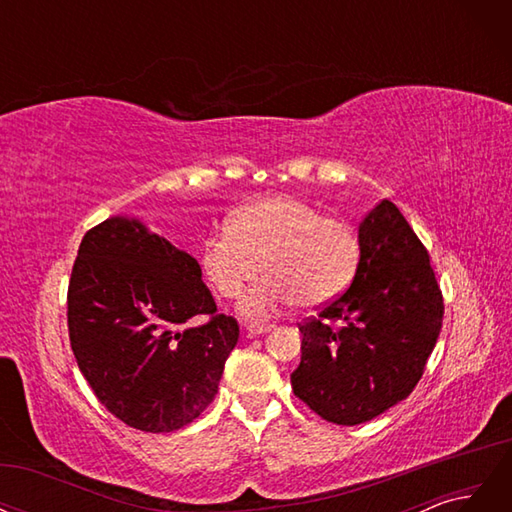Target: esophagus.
Instances as JSON below:
<instances>
[{
    "label": "esophagus",
    "mask_w": 512,
    "mask_h": 512,
    "mask_svg": "<svg viewBox=\"0 0 512 512\" xmlns=\"http://www.w3.org/2000/svg\"><path fill=\"white\" fill-rule=\"evenodd\" d=\"M245 329L250 335H260V333H267L273 329L271 322H258V320H247L245 322Z\"/></svg>",
    "instance_id": "1"
}]
</instances>
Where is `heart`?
<instances>
[{
    "label": "heart",
    "mask_w": 512,
    "mask_h": 512,
    "mask_svg": "<svg viewBox=\"0 0 512 512\" xmlns=\"http://www.w3.org/2000/svg\"><path fill=\"white\" fill-rule=\"evenodd\" d=\"M361 265V241L350 224L294 196H269L230 215L228 228L203 241L200 267L224 299H237L260 271L269 273L241 303L262 316L297 303L322 307L350 288Z\"/></svg>",
    "instance_id": "heart-1"
}]
</instances>
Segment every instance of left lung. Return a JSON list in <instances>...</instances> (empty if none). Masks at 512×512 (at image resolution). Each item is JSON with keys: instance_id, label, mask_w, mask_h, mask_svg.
<instances>
[{"instance_id": "1", "label": "left lung", "mask_w": 512, "mask_h": 512, "mask_svg": "<svg viewBox=\"0 0 512 512\" xmlns=\"http://www.w3.org/2000/svg\"><path fill=\"white\" fill-rule=\"evenodd\" d=\"M361 265L350 288L299 324L292 391L324 421L359 425L406 399L423 378L444 318L427 247L382 200L359 226Z\"/></svg>"}]
</instances>
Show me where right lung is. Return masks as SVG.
I'll list each match as a JSON object with an SVG mask.
<instances>
[{"label": "right lung", "mask_w": 512, "mask_h": 512, "mask_svg": "<svg viewBox=\"0 0 512 512\" xmlns=\"http://www.w3.org/2000/svg\"><path fill=\"white\" fill-rule=\"evenodd\" d=\"M194 315L208 320L185 328ZM68 333L100 404L134 429L168 433L213 401L239 322L218 314L196 258L138 220L108 218L76 254Z\"/></svg>", "instance_id": "obj_1"}]
</instances>
